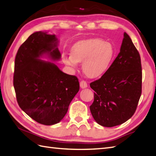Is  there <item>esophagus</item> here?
<instances>
[{"instance_id": "esophagus-1", "label": "esophagus", "mask_w": 156, "mask_h": 156, "mask_svg": "<svg viewBox=\"0 0 156 156\" xmlns=\"http://www.w3.org/2000/svg\"><path fill=\"white\" fill-rule=\"evenodd\" d=\"M80 87L82 89H85V88H87V83L85 81H81L80 82Z\"/></svg>"}]
</instances>
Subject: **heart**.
I'll return each mask as SVG.
<instances>
[{
    "mask_svg": "<svg viewBox=\"0 0 156 156\" xmlns=\"http://www.w3.org/2000/svg\"><path fill=\"white\" fill-rule=\"evenodd\" d=\"M115 55L113 45L101 38L79 41L71 48V54H64L63 62L72 68L83 62V72L90 78H97L106 73Z\"/></svg>",
    "mask_w": 156,
    "mask_h": 156,
    "instance_id": "1",
    "label": "heart"
}]
</instances>
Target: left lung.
I'll return each mask as SVG.
<instances>
[{"mask_svg": "<svg viewBox=\"0 0 156 156\" xmlns=\"http://www.w3.org/2000/svg\"><path fill=\"white\" fill-rule=\"evenodd\" d=\"M142 65L139 52L124 32L120 53L102 77L90 83L94 101L90 111L105 127L125 122L134 115L142 94Z\"/></svg>", "mask_w": 156, "mask_h": 156, "instance_id": "obj_1", "label": "left lung"}]
</instances>
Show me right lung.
Returning a JSON list of instances; mask_svg holds the SVG:
<instances>
[{
  "label": "right lung",
  "instance_id": "right-lung-1",
  "mask_svg": "<svg viewBox=\"0 0 156 156\" xmlns=\"http://www.w3.org/2000/svg\"><path fill=\"white\" fill-rule=\"evenodd\" d=\"M55 35L36 32L19 48L15 58L13 85L19 107L37 122L53 125L65 116L79 90L77 77L40 58H61Z\"/></svg>",
  "mask_w": 156,
  "mask_h": 156
}]
</instances>
